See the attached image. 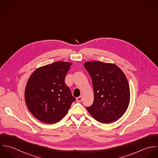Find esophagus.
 <instances>
[{"label":"esophagus","instance_id":"34e87169","mask_svg":"<svg viewBox=\"0 0 158 158\" xmlns=\"http://www.w3.org/2000/svg\"><path fill=\"white\" fill-rule=\"evenodd\" d=\"M82 96H81V95L76 98V100H77V102H81L82 101Z\"/></svg>","mask_w":158,"mask_h":158}]
</instances>
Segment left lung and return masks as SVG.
Listing matches in <instances>:
<instances>
[{"mask_svg":"<svg viewBox=\"0 0 158 158\" xmlns=\"http://www.w3.org/2000/svg\"><path fill=\"white\" fill-rule=\"evenodd\" d=\"M84 67L90 74L93 84V104L86 107L97 121L111 123L119 119L126 111L130 102V89L127 79L116 65L101 61H89Z\"/></svg>","mask_w":158,"mask_h":158,"instance_id":"8db88e82","label":"left lung"}]
</instances>
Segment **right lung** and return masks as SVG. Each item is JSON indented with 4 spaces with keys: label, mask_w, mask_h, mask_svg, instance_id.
I'll return each mask as SVG.
<instances>
[{
    "label": "right lung",
    "mask_w": 158,
    "mask_h": 158,
    "mask_svg": "<svg viewBox=\"0 0 158 158\" xmlns=\"http://www.w3.org/2000/svg\"><path fill=\"white\" fill-rule=\"evenodd\" d=\"M71 63L56 61L37 69L25 89V101L32 114L39 121L54 124L67 114L76 98L64 82Z\"/></svg>",
    "instance_id": "right-lung-1"
}]
</instances>
